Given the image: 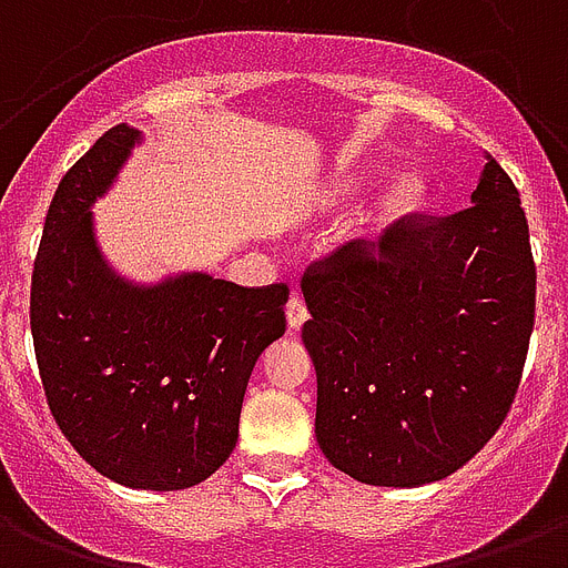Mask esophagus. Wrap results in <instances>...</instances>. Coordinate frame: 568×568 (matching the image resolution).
<instances>
[{"label": "esophagus", "mask_w": 568, "mask_h": 568, "mask_svg": "<svg viewBox=\"0 0 568 568\" xmlns=\"http://www.w3.org/2000/svg\"><path fill=\"white\" fill-rule=\"evenodd\" d=\"M305 320H307V307H305V302H302V298L298 296H293L287 302V325L290 328H302V325H305Z\"/></svg>", "instance_id": "1"}]
</instances>
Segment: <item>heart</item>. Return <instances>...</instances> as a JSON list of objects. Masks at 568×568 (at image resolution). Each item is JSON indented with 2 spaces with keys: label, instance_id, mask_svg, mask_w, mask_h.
<instances>
[{
  "label": "heart",
  "instance_id": "heart-1",
  "mask_svg": "<svg viewBox=\"0 0 568 568\" xmlns=\"http://www.w3.org/2000/svg\"><path fill=\"white\" fill-rule=\"evenodd\" d=\"M363 184H366V175H355L343 190V196L355 199ZM425 202H428V181L422 179L419 172H402V175L389 181L387 190L381 193L375 207H372V216L363 225V237L369 243L387 240L393 231L402 229L407 220H413L425 207Z\"/></svg>",
  "mask_w": 568,
  "mask_h": 568
}]
</instances>
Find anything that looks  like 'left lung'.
Listing matches in <instances>:
<instances>
[{"label": "left lung", "instance_id": "left-lung-1", "mask_svg": "<svg viewBox=\"0 0 568 568\" xmlns=\"http://www.w3.org/2000/svg\"><path fill=\"white\" fill-rule=\"evenodd\" d=\"M316 369V443L372 487L448 478L505 422L537 305L519 190L493 158L471 205L407 220L378 257L357 243L302 278Z\"/></svg>", "mask_w": 568, "mask_h": 568}]
</instances>
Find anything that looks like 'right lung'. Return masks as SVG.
I'll use <instances>...</instances> for the list:
<instances>
[{
	"mask_svg": "<svg viewBox=\"0 0 568 568\" xmlns=\"http://www.w3.org/2000/svg\"><path fill=\"white\" fill-rule=\"evenodd\" d=\"M140 140L113 125L54 190L31 275V337L72 448L122 487L172 493L211 478L237 446L248 375L284 337L290 290L207 272L122 278L99 248L93 205Z\"/></svg>",
	"mask_w": 568,
	"mask_h": 568,
	"instance_id": "obj_1",
	"label": "right lung"
}]
</instances>
